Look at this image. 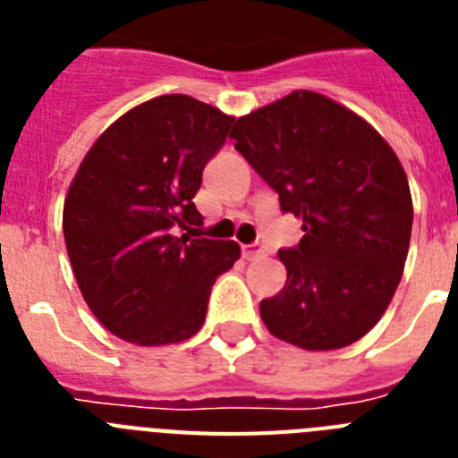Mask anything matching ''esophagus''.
<instances>
[{"label":"esophagus","instance_id":"esophagus-1","mask_svg":"<svg viewBox=\"0 0 458 458\" xmlns=\"http://www.w3.org/2000/svg\"><path fill=\"white\" fill-rule=\"evenodd\" d=\"M266 254V250L254 242V245H242V257L248 259V261H254V259H261Z\"/></svg>","mask_w":458,"mask_h":458}]
</instances>
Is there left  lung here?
Instances as JSON below:
<instances>
[{
  "label": "left lung",
  "mask_w": 458,
  "mask_h": 458,
  "mask_svg": "<svg viewBox=\"0 0 458 458\" xmlns=\"http://www.w3.org/2000/svg\"><path fill=\"white\" fill-rule=\"evenodd\" d=\"M232 137L305 232L277 252L284 289L259 305L270 335L305 351L365 337L411 245V188L396 153L362 116L305 89L241 116Z\"/></svg>",
  "instance_id": "left-lung-1"
}]
</instances>
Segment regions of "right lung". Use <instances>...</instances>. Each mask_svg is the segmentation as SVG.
Listing matches in <instances>:
<instances>
[{
  "label": "right lung",
  "mask_w": 458,
  "mask_h": 458,
  "mask_svg": "<svg viewBox=\"0 0 458 458\" xmlns=\"http://www.w3.org/2000/svg\"><path fill=\"white\" fill-rule=\"evenodd\" d=\"M233 116L183 93L128 109L93 141L64 201V238L82 298L137 346L192 337L217 275L241 245L192 238L194 194ZM188 231V234H181Z\"/></svg>",
  "instance_id": "obj_1"
}]
</instances>
